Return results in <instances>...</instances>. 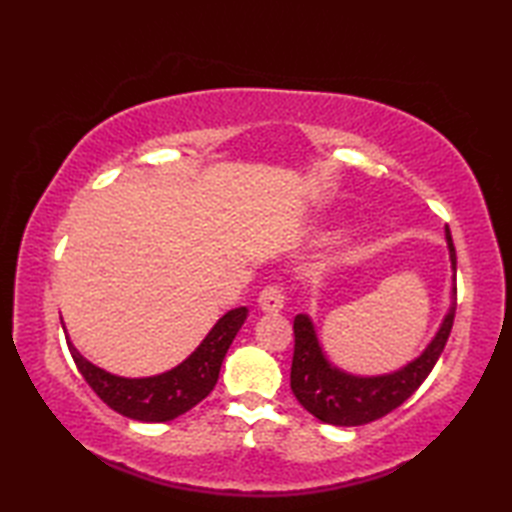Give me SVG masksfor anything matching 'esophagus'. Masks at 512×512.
<instances>
[{
  "label": "esophagus",
  "instance_id": "obj_1",
  "mask_svg": "<svg viewBox=\"0 0 512 512\" xmlns=\"http://www.w3.org/2000/svg\"><path fill=\"white\" fill-rule=\"evenodd\" d=\"M284 301H286L284 290H281V286H277V284L266 286L262 292H259V299H257L259 308L268 314H275L284 308Z\"/></svg>",
  "mask_w": 512,
  "mask_h": 512
}]
</instances>
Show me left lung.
Here are the masks:
<instances>
[{
	"label": "left lung",
	"instance_id": "1",
	"mask_svg": "<svg viewBox=\"0 0 512 512\" xmlns=\"http://www.w3.org/2000/svg\"><path fill=\"white\" fill-rule=\"evenodd\" d=\"M447 244L451 266L455 270L458 257H455L449 226ZM453 319L455 301L451 303L449 314L444 317L436 339L427 345V350L416 361L407 363L394 374L361 378L345 374L330 365L321 350L310 317L308 314H297L295 325H292L295 328V354H292L290 369L292 394L297 396V400L314 418L336 424V427H358V424L383 418L389 411L400 407L424 383V378L431 374L433 365L438 363L444 345L449 341Z\"/></svg>",
	"mask_w": 512,
	"mask_h": 512
}]
</instances>
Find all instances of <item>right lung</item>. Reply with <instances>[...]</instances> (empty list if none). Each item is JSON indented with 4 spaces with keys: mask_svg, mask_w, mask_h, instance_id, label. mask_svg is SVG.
I'll use <instances>...</instances> for the list:
<instances>
[{
    "mask_svg": "<svg viewBox=\"0 0 512 512\" xmlns=\"http://www.w3.org/2000/svg\"><path fill=\"white\" fill-rule=\"evenodd\" d=\"M246 308H235L226 312L224 317L213 325V330L206 334L187 361L178 367L169 369L165 374L149 376V378H123L114 376L105 369L92 365L90 361L76 352V347L68 341L70 354L79 367L81 376L85 378L94 394L99 396L107 407L123 413V416L140 420V422H167L182 416L189 409L198 405L200 400L211 394L224 356L231 347L235 334L246 321Z\"/></svg>",
    "mask_w": 512,
    "mask_h": 512,
    "instance_id": "right-lung-1",
    "label": "right lung"
}]
</instances>
